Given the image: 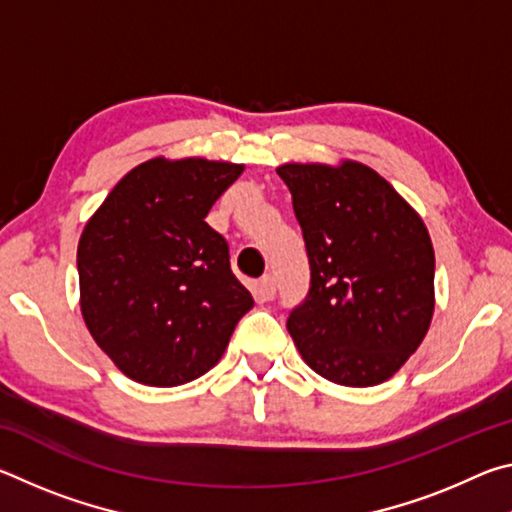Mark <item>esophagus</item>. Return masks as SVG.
<instances>
[{
  "label": "esophagus",
  "mask_w": 512,
  "mask_h": 512,
  "mask_svg": "<svg viewBox=\"0 0 512 512\" xmlns=\"http://www.w3.org/2000/svg\"><path fill=\"white\" fill-rule=\"evenodd\" d=\"M257 293H259V298L262 300H273L275 298V277L273 275H264L262 280H259V284H257Z\"/></svg>",
  "instance_id": "obj_1"
}]
</instances>
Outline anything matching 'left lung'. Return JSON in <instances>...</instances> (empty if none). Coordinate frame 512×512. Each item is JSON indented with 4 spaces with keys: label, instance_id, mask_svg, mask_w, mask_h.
I'll return each instance as SVG.
<instances>
[{
    "label": "left lung",
    "instance_id": "obj_1",
    "mask_svg": "<svg viewBox=\"0 0 512 512\" xmlns=\"http://www.w3.org/2000/svg\"><path fill=\"white\" fill-rule=\"evenodd\" d=\"M311 268L287 329L307 366L334 384L391 379L433 316L436 257L418 212L361 162L282 164Z\"/></svg>",
    "mask_w": 512,
    "mask_h": 512
}]
</instances>
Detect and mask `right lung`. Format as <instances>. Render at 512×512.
I'll return each instance as SVG.
<instances>
[{
  "label": "right lung",
  "instance_id": "1",
  "mask_svg": "<svg viewBox=\"0 0 512 512\" xmlns=\"http://www.w3.org/2000/svg\"><path fill=\"white\" fill-rule=\"evenodd\" d=\"M244 164L153 158L112 187L79 241L81 314L112 363L180 386L223 357L253 296L205 216Z\"/></svg>",
  "mask_w": 512,
  "mask_h": 512
}]
</instances>
